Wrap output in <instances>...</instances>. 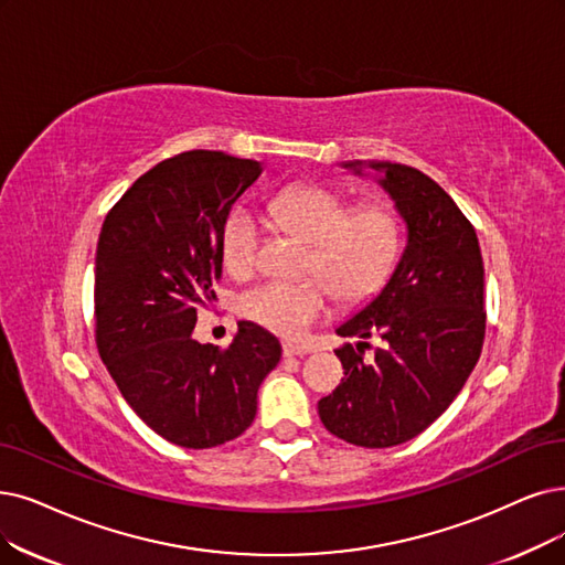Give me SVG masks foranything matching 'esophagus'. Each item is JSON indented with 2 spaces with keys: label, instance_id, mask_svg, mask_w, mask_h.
<instances>
[{
  "label": "esophagus",
  "instance_id": "obj_1",
  "mask_svg": "<svg viewBox=\"0 0 565 565\" xmlns=\"http://www.w3.org/2000/svg\"><path fill=\"white\" fill-rule=\"evenodd\" d=\"M282 352H285V356H303L308 350L303 345H297V343H285Z\"/></svg>",
  "mask_w": 565,
  "mask_h": 565
}]
</instances>
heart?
I'll return each mask as SVG.
<instances>
[{
    "label": "heart",
    "instance_id": "heart-1",
    "mask_svg": "<svg viewBox=\"0 0 565 565\" xmlns=\"http://www.w3.org/2000/svg\"><path fill=\"white\" fill-rule=\"evenodd\" d=\"M270 211L287 230L312 241L310 270L321 276L301 280H266L238 301L243 318L264 329L297 338L329 310L331 295L345 303L369 299L396 266L403 232L387 206L350 211L348 201L322 185H291L270 201ZM262 220L236 206L222 227V259L234 274L250 270L257 259Z\"/></svg>",
    "mask_w": 565,
    "mask_h": 565
}]
</instances>
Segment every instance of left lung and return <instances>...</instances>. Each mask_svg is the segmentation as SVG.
Masks as SVG:
<instances>
[{
	"label": "left lung",
	"instance_id": "obj_1",
	"mask_svg": "<svg viewBox=\"0 0 565 565\" xmlns=\"http://www.w3.org/2000/svg\"><path fill=\"white\" fill-rule=\"evenodd\" d=\"M394 201L405 224L401 257L377 295L335 327L345 377L318 403L333 436L394 447L419 436L457 398L484 341V266L476 230L436 180L394 162H343ZM383 345L363 356L365 338Z\"/></svg>",
	"mask_w": 565,
	"mask_h": 565
}]
</instances>
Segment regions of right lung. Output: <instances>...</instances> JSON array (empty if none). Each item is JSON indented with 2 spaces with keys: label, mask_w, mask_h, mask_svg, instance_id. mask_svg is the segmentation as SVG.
I'll return each instance as SVG.
<instances>
[{
  "label": "right lung",
  "mask_w": 565,
  "mask_h": 565,
  "mask_svg": "<svg viewBox=\"0 0 565 565\" xmlns=\"http://www.w3.org/2000/svg\"><path fill=\"white\" fill-rule=\"evenodd\" d=\"M262 162L190 150L146 171L106 215L95 259L97 348L129 408L185 449L238 438L280 341L241 320L227 350L192 338L222 274V227Z\"/></svg>",
  "instance_id": "add662e5"
}]
</instances>
